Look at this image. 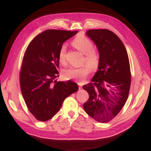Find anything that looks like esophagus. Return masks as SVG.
Wrapping results in <instances>:
<instances>
[{
    "label": "esophagus",
    "instance_id": "obj_1",
    "mask_svg": "<svg viewBox=\"0 0 151 151\" xmlns=\"http://www.w3.org/2000/svg\"><path fill=\"white\" fill-rule=\"evenodd\" d=\"M78 88L79 89H81L82 88V87H83V86H82V84L81 83H78Z\"/></svg>",
    "mask_w": 151,
    "mask_h": 151
}]
</instances>
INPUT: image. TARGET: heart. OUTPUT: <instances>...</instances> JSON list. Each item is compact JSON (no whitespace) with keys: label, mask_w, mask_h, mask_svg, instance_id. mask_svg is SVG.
<instances>
[{"label":"heart","mask_w":151,"mask_h":151,"mask_svg":"<svg viewBox=\"0 0 151 151\" xmlns=\"http://www.w3.org/2000/svg\"><path fill=\"white\" fill-rule=\"evenodd\" d=\"M73 45L82 53L85 55L84 63L85 65L81 67L70 66L63 71L64 77L66 79H74L77 81H83L90 73L91 68L95 69L99 66L100 63V56L96 50L93 49V44L91 40L83 35H78L73 41ZM66 46L65 44L61 45L58 51V60L62 64L66 63Z\"/></svg>","instance_id":"1"}]
</instances>
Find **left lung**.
<instances>
[{"label": "left lung", "instance_id": "8db88e82", "mask_svg": "<svg viewBox=\"0 0 151 151\" xmlns=\"http://www.w3.org/2000/svg\"><path fill=\"white\" fill-rule=\"evenodd\" d=\"M86 35L98 48L100 63L93 83L83 86L88 100L83 108L95 121L105 123L121 111L129 96L131 81L129 57L118 36L107 29H92Z\"/></svg>", "mask_w": 151, "mask_h": 151}]
</instances>
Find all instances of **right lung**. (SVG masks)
I'll use <instances>...</instances> for the list:
<instances>
[{
	"instance_id": "1",
	"label": "right lung",
	"mask_w": 151,
	"mask_h": 151,
	"mask_svg": "<svg viewBox=\"0 0 151 151\" xmlns=\"http://www.w3.org/2000/svg\"><path fill=\"white\" fill-rule=\"evenodd\" d=\"M78 32L49 29L29 43L20 71L22 94L29 111L38 121H47L59 111L66 97L78 91L71 81L57 82L58 51L63 42Z\"/></svg>"
}]
</instances>
